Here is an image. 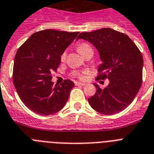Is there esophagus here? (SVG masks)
I'll list each match as a JSON object with an SVG mask.
<instances>
[{
  "mask_svg": "<svg viewBox=\"0 0 154 154\" xmlns=\"http://www.w3.org/2000/svg\"><path fill=\"white\" fill-rule=\"evenodd\" d=\"M75 85H77V86H84V85H85V83H81V82H75Z\"/></svg>",
  "mask_w": 154,
  "mask_h": 154,
  "instance_id": "34e87169",
  "label": "esophagus"
}]
</instances>
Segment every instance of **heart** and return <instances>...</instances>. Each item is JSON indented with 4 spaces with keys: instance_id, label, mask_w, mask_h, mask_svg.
<instances>
[{
    "instance_id": "obj_1",
    "label": "heart",
    "mask_w": 154,
    "mask_h": 154,
    "mask_svg": "<svg viewBox=\"0 0 154 154\" xmlns=\"http://www.w3.org/2000/svg\"><path fill=\"white\" fill-rule=\"evenodd\" d=\"M77 50H78V51H79L82 55H84L85 54L87 53L88 51H93L92 47H91L88 43H86V42H83V43H81L80 45H78ZM66 51H65L62 52V54H61V56H60V59H61L62 62H64L65 60H66ZM70 75H71V77H74V78H78V79H81V78H82V76H81V74L80 73L79 71L76 70V69H73V70L71 71Z\"/></svg>"
}]
</instances>
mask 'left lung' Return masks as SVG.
<instances>
[{"label": "left lung", "mask_w": 154, "mask_h": 154, "mask_svg": "<svg viewBox=\"0 0 154 154\" xmlns=\"http://www.w3.org/2000/svg\"><path fill=\"white\" fill-rule=\"evenodd\" d=\"M83 38L94 45L103 62L99 67L97 80L109 79V85L88 98L91 107L103 115L121 112L135 98L142 83L143 57L135 43L126 34L112 28L82 32Z\"/></svg>", "instance_id": "8db88e82"}]
</instances>
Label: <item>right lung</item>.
<instances>
[{
  "label": "right lung",
  "mask_w": 154,
  "mask_h": 154,
  "mask_svg": "<svg viewBox=\"0 0 154 154\" xmlns=\"http://www.w3.org/2000/svg\"><path fill=\"white\" fill-rule=\"evenodd\" d=\"M79 32L46 29L32 34L17 50L12 80L19 97L26 107L42 116H50L63 108L74 83L65 80L54 85L60 56Z\"/></svg>",
  "instance_id": "obj_1"
}]
</instances>
